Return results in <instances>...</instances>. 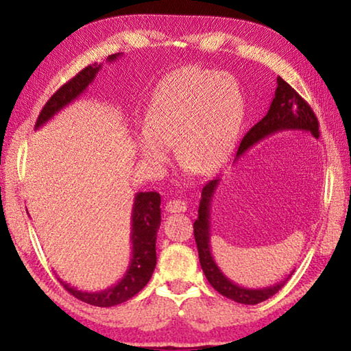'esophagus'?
Masks as SVG:
<instances>
[{"mask_svg": "<svg viewBox=\"0 0 351 351\" xmlns=\"http://www.w3.org/2000/svg\"><path fill=\"white\" fill-rule=\"evenodd\" d=\"M165 210L170 213H180L187 210V204L181 199H170L167 204H165Z\"/></svg>", "mask_w": 351, "mask_h": 351, "instance_id": "1", "label": "esophagus"}]
</instances>
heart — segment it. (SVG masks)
<instances>
[{
	"label": "heart",
	"instance_id": "obj_1",
	"mask_svg": "<svg viewBox=\"0 0 351 351\" xmlns=\"http://www.w3.org/2000/svg\"><path fill=\"white\" fill-rule=\"evenodd\" d=\"M246 106L232 77L207 69H178L154 90L138 150L148 164L178 162L206 176L221 167L239 141Z\"/></svg>",
	"mask_w": 351,
	"mask_h": 351
}]
</instances>
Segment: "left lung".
Segmentation results:
<instances>
[{
    "instance_id": "obj_1",
    "label": "left lung",
    "mask_w": 351,
    "mask_h": 351,
    "mask_svg": "<svg viewBox=\"0 0 351 351\" xmlns=\"http://www.w3.org/2000/svg\"><path fill=\"white\" fill-rule=\"evenodd\" d=\"M282 132H306L311 133L314 138H319V122L311 106L299 96V93L294 88H291L282 77H277L276 96L272 99L268 112L241 139L235 159H239V156H241L243 153L255 144H258L260 141ZM218 182L219 180H213L203 187L198 218L193 223V235L195 241H197L201 268H203L207 280L219 294L228 297V299H232L234 302H239V304L257 305L278 293L285 287V283L288 282V278L293 276L294 271L288 277H285L282 282L268 288L257 289L240 287V285L229 280L223 274L210 252V206Z\"/></svg>"
}]
</instances>
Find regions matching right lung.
Here are the masks:
<instances>
[{
  "instance_id": "right-lung-1",
  "label": "right lung",
  "mask_w": 351,
  "mask_h": 351,
  "mask_svg": "<svg viewBox=\"0 0 351 351\" xmlns=\"http://www.w3.org/2000/svg\"><path fill=\"white\" fill-rule=\"evenodd\" d=\"M121 56L119 52V54L108 56L106 60L116 62ZM100 68L102 64H90L52 94L40 112L35 130L54 117L64 106L74 102L86 90L88 85H91ZM159 206H161V195L158 192L136 193L132 210V239H130L132 240V258H130L132 261H130L125 276L114 287L97 291V293H86V291L69 287L60 278L63 288L85 304L104 308L123 304L138 294L152 278L154 266H156V234L161 224V207Z\"/></svg>"
}]
</instances>
